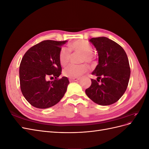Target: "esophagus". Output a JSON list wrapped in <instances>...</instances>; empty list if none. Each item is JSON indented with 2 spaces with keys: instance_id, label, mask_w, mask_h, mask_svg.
<instances>
[{
  "instance_id": "obj_1",
  "label": "esophagus",
  "mask_w": 149,
  "mask_h": 149,
  "mask_svg": "<svg viewBox=\"0 0 149 149\" xmlns=\"http://www.w3.org/2000/svg\"><path fill=\"white\" fill-rule=\"evenodd\" d=\"M70 81H76L79 80V78H70L69 79Z\"/></svg>"
}]
</instances>
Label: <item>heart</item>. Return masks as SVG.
Listing matches in <instances>:
<instances>
[{
    "mask_svg": "<svg viewBox=\"0 0 149 149\" xmlns=\"http://www.w3.org/2000/svg\"><path fill=\"white\" fill-rule=\"evenodd\" d=\"M71 52L83 53L82 61L91 63L93 61V48L89 43L83 40H77L70 44L69 49L63 47L59 53V61L62 66L68 63L71 58ZM88 70V66L86 64H70L63 70V74L69 78H76L83 75Z\"/></svg>",
    "mask_w": 149,
    "mask_h": 149,
    "instance_id": "obj_1",
    "label": "heart"
}]
</instances>
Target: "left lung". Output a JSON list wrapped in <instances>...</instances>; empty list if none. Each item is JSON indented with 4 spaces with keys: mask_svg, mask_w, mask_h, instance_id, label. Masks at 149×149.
Segmentation results:
<instances>
[{
    "mask_svg": "<svg viewBox=\"0 0 149 149\" xmlns=\"http://www.w3.org/2000/svg\"><path fill=\"white\" fill-rule=\"evenodd\" d=\"M89 42L95 47L99 60L92 73L97 80L91 79V86L85 93L99 105L112 104L127 88L130 75L127 56L119 44L107 37L92 38Z\"/></svg>",
    "mask_w": 149,
    "mask_h": 149,
    "instance_id": "8db88e82",
    "label": "left lung"
}]
</instances>
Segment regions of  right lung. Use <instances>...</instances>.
<instances>
[{
	"mask_svg": "<svg viewBox=\"0 0 149 149\" xmlns=\"http://www.w3.org/2000/svg\"><path fill=\"white\" fill-rule=\"evenodd\" d=\"M67 42L45 40L31 47L22 58L19 68L20 89L33 107H52L64 96L70 82L65 76L58 79L62 70L59 53ZM51 76L56 78L52 82L47 80Z\"/></svg>",
	"mask_w": 149,
	"mask_h": 149,
	"instance_id": "obj_1",
	"label": "right lung"
}]
</instances>
